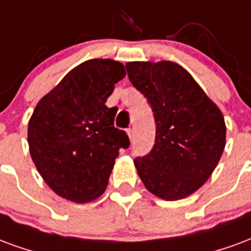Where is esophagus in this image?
Returning a JSON list of instances; mask_svg holds the SVG:
<instances>
[{"mask_svg": "<svg viewBox=\"0 0 251 251\" xmlns=\"http://www.w3.org/2000/svg\"><path fill=\"white\" fill-rule=\"evenodd\" d=\"M127 133H128V136H129V139L132 140L133 136H135V132H133V128H128Z\"/></svg>", "mask_w": 251, "mask_h": 251, "instance_id": "34e87169", "label": "esophagus"}]
</instances>
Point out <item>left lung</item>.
I'll use <instances>...</instances> for the list:
<instances>
[{
  "label": "left lung",
  "mask_w": 251,
  "mask_h": 251,
  "mask_svg": "<svg viewBox=\"0 0 251 251\" xmlns=\"http://www.w3.org/2000/svg\"><path fill=\"white\" fill-rule=\"evenodd\" d=\"M129 81L152 108V150L135 159L146 188L166 201L195 193L213 174L226 143L219 108L190 73L171 61L126 65Z\"/></svg>",
  "instance_id": "obj_1"
}]
</instances>
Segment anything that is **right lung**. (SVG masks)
<instances>
[{
  "instance_id": "1",
  "label": "right lung",
  "mask_w": 251,
  "mask_h": 251,
  "mask_svg": "<svg viewBox=\"0 0 251 251\" xmlns=\"http://www.w3.org/2000/svg\"><path fill=\"white\" fill-rule=\"evenodd\" d=\"M126 77L122 63L92 58L45 95L28 126L30 155L49 187L63 198L85 203L107 187L126 131L113 126L118 108H108L115 84Z\"/></svg>"
}]
</instances>
